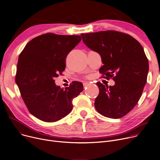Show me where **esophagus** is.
I'll list each match as a JSON object with an SVG mask.
<instances>
[{"instance_id":"1","label":"esophagus","mask_w":160,"mask_h":160,"mask_svg":"<svg viewBox=\"0 0 160 160\" xmlns=\"http://www.w3.org/2000/svg\"><path fill=\"white\" fill-rule=\"evenodd\" d=\"M90 83H89V82H85V83H83V87L84 88H86V87H87L88 86H89Z\"/></svg>"}]
</instances>
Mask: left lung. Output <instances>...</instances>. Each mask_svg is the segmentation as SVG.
<instances>
[{
  "instance_id": "left-lung-1",
  "label": "left lung",
  "mask_w": 160,
  "mask_h": 160,
  "mask_svg": "<svg viewBox=\"0 0 160 160\" xmlns=\"http://www.w3.org/2000/svg\"><path fill=\"white\" fill-rule=\"evenodd\" d=\"M83 43L98 52L103 65L99 72L103 78H112L113 86L98 82L99 94L94 106L108 118L118 119L137 104L147 82L148 62L140 42L128 34L103 31L81 34Z\"/></svg>"
}]
</instances>
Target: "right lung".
<instances>
[{
	"label": "right lung",
	"instance_id": "1",
	"mask_svg": "<svg viewBox=\"0 0 160 160\" xmlns=\"http://www.w3.org/2000/svg\"><path fill=\"white\" fill-rule=\"evenodd\" d=\"M79 35L48 33L29 41L19 55L15 82L29 112L46 122L60 120L70 113L72 101L83 84L57 86L55 78L65 70L69 52L81 41Z\"/></svg>",
	"mask_w": 160,
	"mask_h": 160
}]
</instances>
